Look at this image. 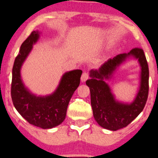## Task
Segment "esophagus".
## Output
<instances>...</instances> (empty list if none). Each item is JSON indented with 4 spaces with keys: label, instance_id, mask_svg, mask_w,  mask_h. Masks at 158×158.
I'll use <instances>...</instances> for the list:
<instances>
[{
    "label": "esophagus",
    "instance_id": "obj_1",
    "mask_svg": "<svg viewBox=\"0 0 158 158\" xmlns=\"http://www.w3.org/2000/svg\"><path fill=\"white\" fill-rule=\"evenodd\" d=\"M88 77H89V74H88V73L86 72H83L82 75H81V81H82V82H85L86 80L88 79Z\"/></svg>",
    "mask_w": 158,
    "mask_h": 158
}]
</instances>
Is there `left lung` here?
<instances>
[{
	"mask_svg": "<svg viewBox=\"0 0 158 158\" xmlns=\"http://www.w3.org/2000/svg\"><path fill=\"white\" fill-rule=\"evenodd\" d=\"M130 56L138 59L141 67L140 86L135 99L130 104L116 101L109 86L104 82L115 69ZM90 79L86 84L90 90L91 106L95 120L103 128L116 131L126 127L142 112L148 96V65L142 49L133 48L108 59L99 69L90 70Z\"/></svg>",
	"mask_w": 158,
	"mask_h": 158,
	"instance_id": "8db88e82",
	"label": "left lung"
}]
</instances>
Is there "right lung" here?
Returning a JSON list of instances; mask_svg holds the SVG:
<instances>
[{
  "label": "right lung",
  "mask_w": 158,
  "mask_h": 158,
  "mask_svg": "<svg viewBox=\"0 0 158 158\" xmlns=\"http://www.w3.org/2000/svg\"><path fill=\"white\" fill-rule=\"evenodd\" d=\"M39 37L40 33L34 31L22 44L13 67L11 97L16 109L28 123L50 129L65 120L69 101L80 84L82 71L77 69L65 73L55 92L49 96L32 94L23 83L20 69Z\"/></svg>",
  "instance_id": "add662e5"
}]
</instances>
